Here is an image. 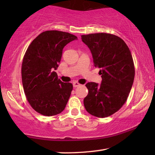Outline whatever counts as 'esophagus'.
Instances as JSON below:
<instances>
[{
	"label": "esophagus",
	"mask_w": 155,
	"mask_h": 155,
	"mask_svg": "<svg viewBox=\"0 0 155 155\" xmlns=\"http://www.w3.org/2000/svg\"><path fill=\"white\" fill-rule=\"evenodd\" d=\"M73 84V87H78L80 86V84L78 83V82H74Z\"/></svg>",
	"instance_id": "esophagus-1"
}]
</instances>
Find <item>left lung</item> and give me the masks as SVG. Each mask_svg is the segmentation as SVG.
Returning <instances> with one entry per match:
<instances>
[{
  "label": "left lung",
  "mask_w": 155,
  "mask_h": 155,
  "mask_svg": "<svg viewBox=\"0 0 155 155\" xmlns=\"http://www.w3.org/2000/svg\"><path fill=\"white\" fill-rule=\"evenodd\" d=\"M99 68L101 83L88 82L84 106L91 115L105 118L118 111L126 102L133 86L135 67L130 51L117 36L107 33L82 35Z\"/></svg>",
  "instance_id": "1"
}]
</instances>
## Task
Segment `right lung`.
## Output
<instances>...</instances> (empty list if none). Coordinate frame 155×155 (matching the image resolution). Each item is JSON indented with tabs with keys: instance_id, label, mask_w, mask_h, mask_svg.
<instances>
[{
	"instance_id": "obj_1",
	"label": "right lung",
	"mask_w": 155,
	"mask_h": 155,
	"mask_svg": "<svg viewBox=\"0 0 155 155\" xmlns=\"http://www.w3.org/2000/svg\"><path fill=\"white\" fill-rule=\"evenodd\" d=\"M76 36L50 30L38 35L28 46L22 64L25 94L31 107L40 114L51 116L64 110L73 84L63 82L54 71L58 67L65 46Z\"/></svg>"
}]
</instances>
